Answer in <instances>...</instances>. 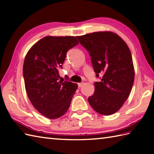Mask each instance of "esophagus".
<instances>
[{
	"mask_svg": "<svg viewBox=\"0 0 154 154\" xmlns=\"http://www.w3.org/2000/svg\"><path fill=\"white\" fill-rule=\"evenodd\" d=\"M83 83H78V87H83Z\"/></svg>",
	"mask_w": 154,
	"mask_h": 154,
	"instance_id": "obj_1",
	"label": "esophagus"
}]
</instances>
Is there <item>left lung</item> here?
<instances>
[{"label": "left lung", "instance_id": "left-lung-1", "mask_svg": "<svg viewBox=\"0 0 154 154\" xmlns=\"http://www.w3.org/2000/svg\"><path fill=\"white\" fill-rule=\"evenodd\" d=\"M77 38L89 52L97 77L94 93L88 98L97 112L109 116L116 112L128 98L134 81V67L130 49L119 35L96 32Z\"/></svg>", "mask_w": 154, "mask_h": 154}]
</instances>
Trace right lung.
<instances>
[{"label": "right lung", "instance_id": "obj_1", "mask_svg": "<svg viewBox=\"0 0 154 154\" xmlns=\"http://www.w3.org/2000/svg\"><path fill=\"white\" fill-rule=\"evenodd\" d=\"M79 44L74 36L44 37L32 45L23 65L25 89L32 105L42 115L56 119L67 112L78 85L59 81L69 50Z\"/></svg>", "mask_w": 154, "mask_h": 154}]
</instances>
